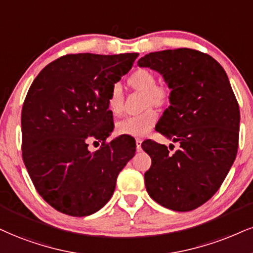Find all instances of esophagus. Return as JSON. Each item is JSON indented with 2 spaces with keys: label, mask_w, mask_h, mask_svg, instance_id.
Masks as SVG:
<instances>
[{
  "label": "esophagus",
  "mask_w": 253,
  "mask_h": 253,
  "mask_svg": "<svg viewBox=\"0 0 253 253\" xmlns=\"http://www.w3.org/2000/svg\"><path fill=\"white\" fill-rule=\"evenodd\" d=\"M142 139L141 138H136V149L137 151H141L142 150Z\"/></svg>",
  "instance_id": "obj_1"
}]
</instances>
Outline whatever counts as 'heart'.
I'll list each match as a JSON object with an SVG mask.
<instances>
[{"label": "heart", "mask_w": 253, "mask_h": 253, "mask_svg": "<svg viewBox=\"0 0 253 253\" xmlns=\"http://www.w3.org/2000/svg\"><path fill=\"white\" fill-rule=\"evenodd\" d=\"M130 86L146 93V104H162L168 97L167 88L157 85L156 75L149 69L136 70L129 79ZM124 95L118 83L111 86L108 96V109L112 115L117 116L123 111ZM158 120V115L154 109H148L144 112L133 116H127L117 123V131L121 135L133 137L144 136L151 130Z\"/></svg>", "instance_id": "heart-1"}]
</instances>
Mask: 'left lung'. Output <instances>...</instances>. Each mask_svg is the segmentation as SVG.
Wrapping results in <instances>:
<instances>
[{"instance_id":"obj_1","label":"left lung","mask_w":253,"mask_h":253,"mask_svg":"<svg viewBox=\"0 0 253 253\" xmlns=\"http://www.w3.org/2000/svg\"><path fill=\"white\" fill-rule=\"evenodd\" d=\"M137 64L158 71L171 90L156 130L180 145L170 154L143 142L151 157L146 191L170 210H195L218 191L236 160L241 115L231 84L214 58L193 49L150 52Z\"/></svg>"}]
</instances>
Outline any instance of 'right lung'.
<instances>
[{
  "instance_id": "add662e5",
  "label": "right lung",
  "mask_w": 253,
  "mask_h": 253,
  "mask_svg": "<svg viewBox=\"0 0 253 253\" xmlns=\"http://www.w3.org/2000/svg\"><path fill=\"white\" fill-rule=\"evenodd\" d=\"M137 56L65 55L30 85L22 108V157L41 197L62 213L84 217L102 209L135 156V139H105L114 130L109 92ZM90 138L103 142L99 151L87 150Z\"/></svg>"
}]
</instances>
